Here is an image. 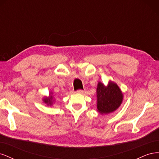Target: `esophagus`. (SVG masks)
I'll return each mask as SVG.
<instances>
[{"label": "esophagus", "mask_w": 159, "mask_h": 159, "mask_svg": "<svg viewBox=\"0 0 159 159\" xmlns=\"http://www.w3.org/2000/svg\"><path fill=\"white\" fill-rule=\"evenodd\" d=\"M76 93H80V94H83L84 93V91L83 90H81V89H79V90H78V91H76Z\"/></svg>", "instance_id": "1"}]
</instances>
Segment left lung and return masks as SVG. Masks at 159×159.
<instances>
[{
	"mask_svg": "<svg viewBox=\"0 0 159 159\" xmlns=\"http://www.w3.org/2000/svg\"><path fill=\"white\" fill-rule=\"evenodd\" d=\"M123 99L122 91L113 81H109L107 86L99 82L97 88L98 111L107 114L119 108Z\"/></svg>",
	"mask_w": 159,
	"mask_h": 159,
	"instance_id": "8db88e82",
	"label": "left lung"
}]
</instances>
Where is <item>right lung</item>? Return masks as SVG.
I'll list each match as a JSON object with an SVG mask.
<instances>
[{
	"instance_id": "right-lung-1",
	"label": "right lung",
	"mask_w": 159,
	"mask_h": 159,
	"mask_svg": "<svg viewBox=\"0 0 159 159\" xmlns=\"http://www.w3.org/2000/svg\"><path fill=\"white\" fill-rule=\"evenodd\" d=\"M43 101H44V102L46 103L48 105H52L53 104V102H54V101H53V96L50 94L48 98H44Z\"/></svg>"
}]
</instances>
